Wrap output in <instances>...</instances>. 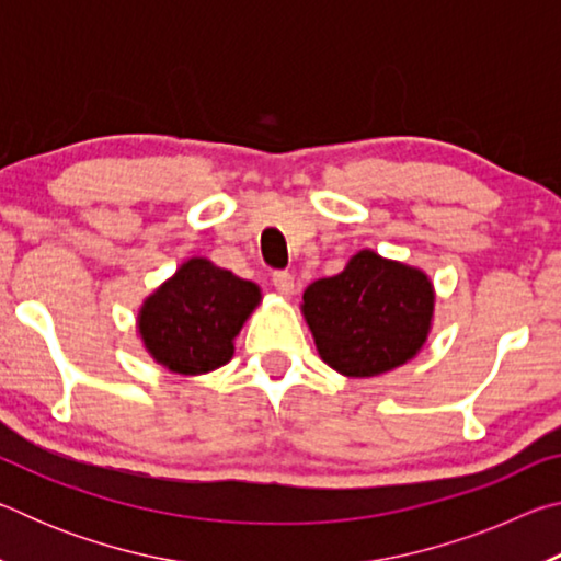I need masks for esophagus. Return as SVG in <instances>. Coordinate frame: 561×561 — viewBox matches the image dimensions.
Instances as JSON below:
<instances>
[{
	"label": "esophagus",
	"instance_id": "1",
	"mask_svg": "<svg viewBox=\"0 0 561 561\" xmlns=\"http://www.w3.org/2000/svg\"><path fill=\"white\" fill-rule=\"evenodd\" d=\"M272 284H274V289H277V291L282 294V297H291L294 287H297L289 272H274V274H272Z\"/></svg>",
	"mask_w": 561,
	"mask_h": 561
}]
</instances>
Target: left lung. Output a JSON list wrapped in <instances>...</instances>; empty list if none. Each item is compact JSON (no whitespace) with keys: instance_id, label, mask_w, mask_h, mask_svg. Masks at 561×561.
Returning <instances> with one entry per match:
<instances>
[{"instance_id":"obj_1","label":"left lung","mask_w":561,"mask_h":561,"mask_svg":"<svg viewBox=\"0 0 561 561\" xmlns=\"http://www.w3.org/2000/svg\"><path fill=\"white\" fill-rule=\"evenodd\" d=\"M307 319L324 364L348 378H371L411 360L428 341L435 289L411 264L360 250L344 272L304 289Z\"/></svg>"}]
</instances>
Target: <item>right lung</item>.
<instances>
[{
	"mask_svg": "<svg viewBox=\"0 0 561 561\" xmlns=\"http://www.w3.org/2000/svg\"><path fill=\"white\" fill-rule=\"evenodd\" d=\"M260 301L262 291L254 282L193 257L146 297L138 334L150 358L168 371L210 374L232 358L234 336Z\"/></svg>",
	"mask_w": 561,
	"mask_h": 561,
	"instance_id": "1",
	"label": "right lung"
}]
</instances>
